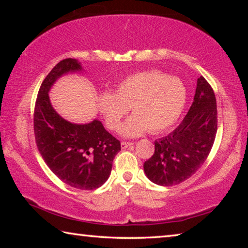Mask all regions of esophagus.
Listing matches in <instances>:
<instances>
[{"label": "esophagus", "mask_w": 248, "mask_h": 248, "mask_svg": "<svg viewBox=\"0 0 248 248\" xmlns=\"http://www.w3.org/2000/svg\"><path fill=\"white\" fill-rule=\"evenodd\" d=\"M130 146H133L132 142H125V141L121 142V149H128Z\"/></svg>", "instance_id": "obj_1"}]
</instances>
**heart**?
<instances>
[{
	"instance_id": "obj_1",
	"label": "heart",
	"mask_w": 248,
	"mask_h": 248,
	"mask_svg": "<svg viewBox=\"0 0 248 248\" xmlns=\"http://www.w3.org/2000/svg\"><path fill=\"white\" fill-rule=\"evenodd\" d=\"M187 102V87L179 78L159 70H148L125 78L115 93L103 92L97 98L99 112L110 130L119 128L131 107L133 116L120 128L124 137H139L146 130L159 133L170 128Z\"/></svg>"
}]
</instances>
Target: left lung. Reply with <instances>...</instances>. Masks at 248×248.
<instances>
[{
  "label": "left lung",
  "instance_id": "obj_1",
  "mask_svg": "<svg viewBox=\"0 0 248 248\" xmlns=\"http://www.w3.org/2000/svg\"><path fill=\"white\" fill-rule=\"evenodd\" d=\"M217 129L215 92L200 77L194 102L182 123L169 136L154 142V154L143 165L146 177L159 186H174L191 177L207 159Z\"/></svg>",
  "mask_w": 248,
  "mask_h": 248
}]
</instances>
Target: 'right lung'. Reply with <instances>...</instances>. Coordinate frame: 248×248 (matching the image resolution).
Masks as SVG:
<instances>
[{"label": "right lung", "mask_w": 248, "mask_h": 248, "mask_svg": "<svg viewBox=\"0 0 248 248\" xmlns=\"http://www.w3.org/2000/svg\"><path fill=\"white\" fill-rule=\"evenodd\" d=\"M82 71L77 59L59 62L41 84L33 112L37 148L44 161L59 179L71 187L93 190L110 175L112 161L121 150L99 120L72 124L54 110L49 91L62 75Z\"/></svg>", "instance_id": "obj_1"}]
</instances>
